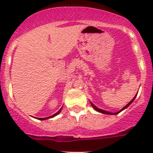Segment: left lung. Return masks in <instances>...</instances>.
<instances>
[{
  "label": "left lung",
  "mask_w": 153,
  "mask_h": 153,
  "mask_svg": "<svg viewBox=\"0 0 153 153\" xmlns=\"http://www.w3.org/2000/svg\"><path fill=\"white\" fill-rule=\"evenodd\" d=\"M137 94H138V93H137ZM137 94H136V95H135V96L134 97V98H132V99L131 100V101H129V102L127 104H126V106H124V107H123L122 109H121V110H120V111H118V112H108V111H105V110H104V109H99V108H98V107H97L96 106H95V105H94V104H92V103H90V104H91V106H92V107L94 108V109H95V110H96L97 112H101V113H104V114H106V115H117V114H118V113H119V112H121V111H123V110H124V109H126V108H127L128 106H129V105H130V104H132V102H133V101H134V100H135V98H136V96H137Z\"/></svg>",
  "instance_id": "obj_1"
}]
</instances>
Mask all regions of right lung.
I'll return each mask as SVG.
<instances>
[{"label": "right lung", "instance_id": "right-lung-1", "mask_svg": "<svg viewBox=\"0 0 153 153\" xmlns=\"http://www.w3.org/2000/svg\"><path fill=\"white\" fill-rule=\"evenodd\" d=\"M61 109H62V107H61V109H59V111H58V112H57L56 113H55V114H54V115H51V116H49V117H47V118H38V120H41V121H44V120H47V119H49V118H53V117L56 116V115H58V114H59L60 112H61Z\"/></svg>", "mask_w": 153, "mask_h": 153}]
</instances>
